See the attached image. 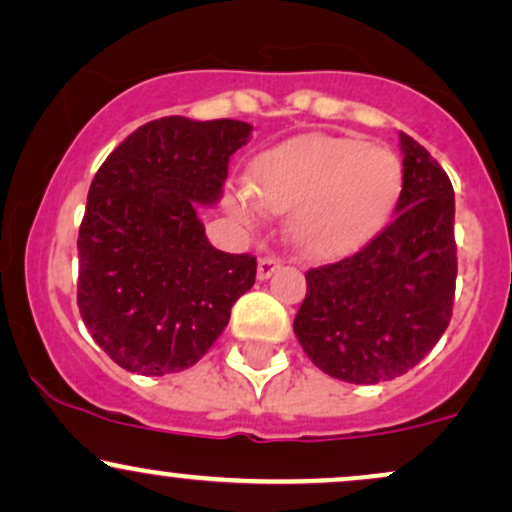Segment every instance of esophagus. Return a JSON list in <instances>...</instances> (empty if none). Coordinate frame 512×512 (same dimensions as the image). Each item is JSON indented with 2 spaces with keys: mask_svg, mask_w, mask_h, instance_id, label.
I'll return each mask as SVG.
<instances>
[{
  "mask_svg": "<svg viewBox=\"0 0 512 512\" xmlns=\"http://www.w3.org/2000/svg\"><path fill=\"white\" fill-rule=\"evenodd\" d=\"M279 267H281V262L276 260V257H272V255L260 257V260H257V279L267 281L269 276H272Z\"/></svg>",
  "mask_w": 512,
  "mask_h": 512,
  "instance_id": "34e87169",
  "label": "esophagus"
}]
</instances>
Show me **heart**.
I'll use <instances>...</instances> for the list:
<instances>
[{
	"instance_id": "1",
	"label": "heart",
	"mask_w": 512,
	"mask_h": 512,
	"mask_svg": "<svg viewBox=\"0 0 512 512\" xmlns=\"http://www.w3.org/2000/svg\"><path fill=\"white\" fill-rule=\"evenodd\" d=\"M403 188L393 152L338 135H307L274 147L257 162L252 186L233 188L226 205L240 224L291 212L288 238L310 260L357 248L384 224Z\"/></svg>"
}]
</instances>
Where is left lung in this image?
Segmentation results:
<instances>
[{"instance_id":"obj_1","label":"left lung","mask_w":512,"mask_h":512,"mask_svg":"<svg viewBox=\"0 0 512 512\" xmlns=\"http://www.w3.org/2000/svg\"><path fill=\"white\" fill-rule=\"evenodd\" d=\"M403 190L396 217L355 255L305 274L293 331L329 377L379 384L412 369L453 315L455 197L451 178L400 133Z\"/></svg>"}]
</instances>
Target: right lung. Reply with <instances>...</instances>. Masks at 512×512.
Returning a JSON list of instances; mask_svg holds the SVG:
<instances>
[{
    "mask_svg": "<svg viewBox=\"0 0 512 512\" xmlns=\"http://www.w3.org/2000/svg\"><path fill=\"white\" fill-rule=\"evenodd\" d=\"M245 121L164 116L128 135L90 183L78 231V307L116 365L143 377L193 367L255 283L252 255L209 243L197 205H217Z\"/></svg>",
    "mask_w": 512,
    "mask_h": 512,
    "instance_id": "obj_1",
    "label": "right lung"
}]
</instances>
